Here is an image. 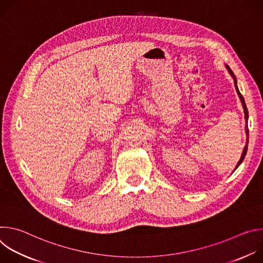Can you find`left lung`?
<instances>
[{
    "mask_svg": "<svg viewBox=\"0 0 263 263\" xmlns=\"http://www.w3.org/2000/svg\"><path fill=\"white\" fill-rule=\"evenodd\" d=\"M226 67H227V69L229 70V72H230V74L232 76V78L234 79V85H235V89H236V91H237V93H238V96H239V99H240V101H241V104H242V107H243V110H245V118H246V121H247V124H248V119H249V112H248V108H247V106H246V102H245V99H243V97H242V95L239 92V90H238V87H237V81H236V77H235V74L233 73V71H232V69L229 67V65H226ZM246 133H247V143H246V146H245V148H243V152H242V155H241V158H240V160L238 161V163H237V165H236V167H235V170L240 165V163L243 161V159H245V157H246V154H247V151H248V143H249V129H248V125H247V127H246Z\"/></svg>",
    "mask_w": 263,
    "mask_h": 263,
    "instance_id": "8db88e82",
    "label": "left lung"
}]
</instances>
